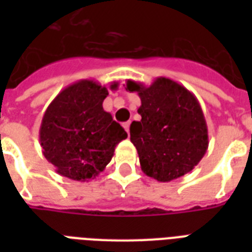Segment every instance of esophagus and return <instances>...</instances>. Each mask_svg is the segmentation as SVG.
<instances>
[{"mask_svg": "<svg viewBox=\"0 0 252 252\" xmlns=\"http://www.w3.org/2000/svg\"><path fill=\"white\" fill-rule=\"evenodd\" d=\"M123 126H124V129L126 130V133H129V126H130V122H126L123 124Z\"/></svg>", "mask_w": 252, "mask_h": 252, "instance_id": "obj_1", "label": "esophagus"}]
</instances>
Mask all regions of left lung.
<instances>
[{
    "label": "left lung",
    "mask_w": 252,
    "mask_h": 252,
    "mask_svg": "<svg viewBox=\"0 0 252 252\" xmlns=\"http://www.w3.org/2000/svg\"><path fill=\"white\" fill-rule=\"evenodd\" d=\"M126 90L141 99V120L132 123L129 132L142 171L163 183L192 171L209 144L197 98L166 77H158L150 86L128 80Z\"/></svg>",
    "instance_id": "1"
}]
</instances>
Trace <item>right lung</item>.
Instances as JSON below:
<instances>
[{
	"instance_id": "right-lung-1",
	"label": "right lung",
	"mask_w": 252,
	"mask_h": 252,
	"mask_svg": "<svg viewBox=\"0 0 252 252\" xmlns=\"http://www.w3.org/2000/svg\"><path fill=\"white\" fill-rule=\"evenodd\" d=\"M111 90L118 89L112 82ZM106 86L81 80L61 90L45 110L39 140L57 174L72 180L94 179L114 157L126 132L103 110Z\"/></svg>"
}]
</instances>
